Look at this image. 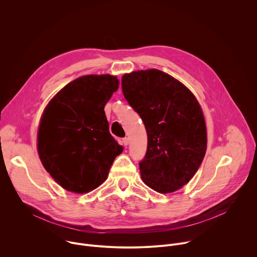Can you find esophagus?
I'll return each mask as SVG.
<instances>
[{
    "instance_id": "34e87169",
    "label": "esophagus",
    "mask_w": 257,
    "mask_h": 257,
    "mask_svg": "<svg viewBox=\"0 0 257 257\" xmlns=\"http://www.w3.org/2000/svg\"><path fill=\"white\" fill-rule=\"evenodd\" d=\"M123 144H124L125 146H127V145L129 144V138H127V137L123 138Z\"/></svg>"
}]
</instances>
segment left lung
<instances>
[{"label": "left lung", "mask_w": 257, "mask_h": 257, "mask_svg": "<svg viewBox=\"0 0 257 257\" xmlns=\"http://www.w3.org/2000/svg\"><path fill=\"white\" fill-rule=\"evenodd\" d=\"M124 97L141 117L148 151L139 163L142 181L160 193H171L191 180L206 152V127L194 94L158 69L122 77Z\"/></svg>", "instance_id": "8db88e82"}]
</instances>
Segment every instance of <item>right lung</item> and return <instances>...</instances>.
<instances>
[{
    "label": "right lung",
    "instance_id": "1",
    "mask_svg": "<svg viewBox=\"0 0 257 257\" xmlns=\"http://www.w3.org/2000/svg\"><path fill=\"white\" fill-rule=\"evenodd\" d=\"M116 76L85 75L68 83L46 106L38 132L43 166L64 189L87 193L106 179L123 146L108 131L104 105Z\"/></svg>",
    "mask_w": 257,
    "mask_h": 257
}]
</instances>
